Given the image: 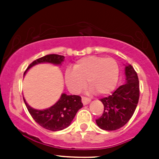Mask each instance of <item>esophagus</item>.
I'll list each match as a JSON object with an SVG mask.
<instances>
[{
    "label": "esophagus",
    "instance_id": "1",
    "mask_svg": "<svg viewBox=\"0 0 159 159\" xmlns=\"http://www.w3.org/2000/svg\"><path fill=\"white\" fill-rule=\"evenodd\" d=\"M90 101H91V99H89V98H88V97H84V96L82 97V102L84 105L89 103Z\"/></svg>",
    "mask_w": 159,
    "mask_h": 159
}]
</instances>
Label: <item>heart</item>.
<instances>
[{
  "mask_svg": "<svg viewBox=\"0 0 159 159\" xmlns=\"http://www.w3.org/2000/svg\"><path fill=\"white\" fill-rule=\"evenodd\" d=\"M65 83L74 94L80 93L88 84L92 92L107 95L115 89L119 79V66L116 60L98 56H89L80 59L73 69L65 71Z\"/></svg>",
  "mask_w": 159,
  "mask_h": 159,
  "instance_id": "obj_1",
  "label": "heart"
}]
</instances>
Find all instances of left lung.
Masks as SVG:
<instances>
[{"mask_svg":"<svg viewBox=\"0 0 159 159\" xmlns=\"http://www.w3.org/2000/svg\"><path fill=\"white\" fill-rule=\"evenodd\" d=\"M127 83L108 97L100 99L104 106L102 116L97 119V125L105 130H116L124 126L132 117L139 99V81L137 72L131 65L125 68Z\"/></svg>","mask_w":159,"mask_h":159,"instance_id":"left-lung-1","label":"left lung"}]
</instances>
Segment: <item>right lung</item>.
I'll use <instances>...</instances> for the list:
<instances>
[{"label":"right lung","instance_id":"obj_1","mask_svg":"<svg viewBox=\"0 0 159 159\" xmlns=\"http://www.w3.org/2000/svg\"><path fill=\"white\" fill-rule=\"evenodd\" d=\"M64 57L57 54L47 55L40 57L31 63L25 73L32 66L40 63H52L54 64H60L64 61ZM25 101L27 109L32 119L38 124L52 131H57L65 129L71 124L77 111L83 107L81 97L80 95H67L62 94L60 99L57 103L46 110H36L29 106Z\"/></svg>","mask_w":159,"mask_h":159}]
</instances>
